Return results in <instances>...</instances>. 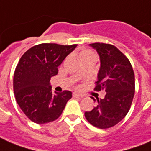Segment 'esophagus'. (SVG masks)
Masks as SVG:
<instances>
[{
	"instance_id": "1",
	"label": "esophagus",
	"mask_w": 151,
	"mask_h": 151,
	"mask_svg": "<svg viewBox=\"0 0 151 151\" xmlns=\"http://www.w3.org/2000/svg\"><path fill=\"white\" fill-rule=\"evenodd\" d=\"M73 98H82V96L80 95L78 93H73Z\"/></svg>"
}]
</instances>
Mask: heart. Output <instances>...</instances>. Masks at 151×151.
Returning a JSON list of instances; mask_svg holds the SVG:
<instances>
[{"label":"heart","instance_id":"1","mask_svg":"<svg viewBox=\"0 0 151 151\" xmlns=\"http://www.w3.org/2000/svg\"><path fill=\"white\" fill-rule=\"evenodd\" d=\"M88 55H93V53L91 51H90V50H85V51H83V52L80 54V58H81V57H83V56Z\"/></svg>","mask_w":151,"mask_h":151}]
</instances>
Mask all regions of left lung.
I'll return each mask as SVG.
<instances>
[{
  "label": "left lung",
  "instance_id": "8db88e82",
  "mask_svg": "<svg viewBox=\"0 0 151 151\" xmlns=\"http://www.w3.org/2000/svg\"><path fill=\"white\" fill-rule=\"evenodd\" d=\"M90 46L97 50L101 61L94 90L106 93L102 99L97 98L96 106L85 113V117L93 127L108 129L129 112L135 92L134 73L127 56L114 45L96 42Z\"/></svg>",
  "mask_w": 151,
  "mask_h": 151
}]
</instances>
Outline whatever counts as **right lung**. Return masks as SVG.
Instances as JSON below:
<instances>
[{"mask_svg":"<svg viewBox=\"0 0 151 151\" xmlns=\"http://www.w3.org/2000/svg\"><path fill=\"white\" fill-rule=\"evenodd\" d=\"M42 43L22 56L13 75V91L17 104L29 119L37 124L55 121L61 116L72 92H52L50 79L58 67L77 47Z\"/></svg>","mask_w":151,"mask_h":151,"instance_id":"1","label":"right lung"}]
</instances>
